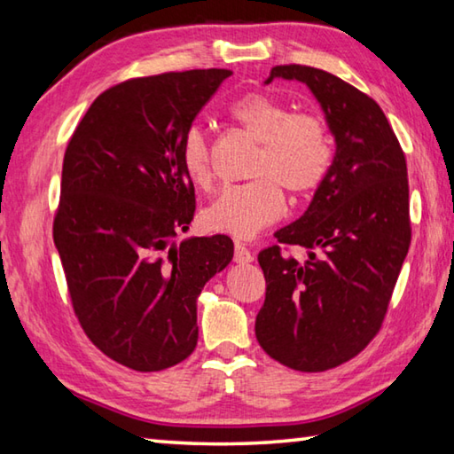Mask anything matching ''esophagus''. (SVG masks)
Listing matches in <instances>:
<instances>
[{"label": "esophagus", "instance_id": "esophagus-1", "mask_svg": "<svg viewBox=\"0 0 454 454\" xmlns=\"http://www.w3.org/2000/svg\"><path fill=\"white\" fill-rule=\"evenodd\" d=\"M234 260L238 264H248V262H252V260H254V254H252V252L246 248L242 242H236L234 244Z\"/></svg>", "mask_w": 454, "mask_h": 454}]
</instances>
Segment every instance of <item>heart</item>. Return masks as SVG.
<instances>
[{
    "label": "heart",
    "instance_id": "b5f03b06",
    "mask_svg": "<svg viewBox=\"0 0 454 454\" xmlns=\"http://www.w3.org/2000/svg\"><path fill=\"white\" fill-rule=\"evenodd\" d=\"M230 116L260 142L250 170L254 178L222 190L204 210V224L216 232L252 238L284 216L282 190L309 196L320 188L333 168V136L322 118L309 112L292 114L286 104L264 94L236 99ZM180 166L192 186L210 188V144L198 126L188 128L182 137Z\"/></svg>",
    "mask_w": 454,
    "mask_h": 454
}]
</instances>
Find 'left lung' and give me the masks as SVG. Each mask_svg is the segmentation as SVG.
<instances>
[{"label":"left lung","instance_id":"1","mask_svg":"<svg viewBox=\"0 0 454 454\" xmlns=\"http://www.w3.org/2000/svg\"><path fill=\"white\" fill-rule=\"evenodd\" d=\"M274 78L306 83L334 136L333 168L301 218L276 232L309 260L258 254L266 298L256 338L268 356L301 372L355 358L382 326L411 246L404 152L380 106L336 75L309 66H276Z\"/></svg>","mask_w":454,"mask_h":454}]
</instances>
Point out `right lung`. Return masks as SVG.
Here are the masks:
<instances>
[{"instance_id": "obj_1", "label": "right lung", "mask_w": 454, "mask_h": 454, "mask_svg": "<svg viewBox=\"0 0 454 454\" xmlns=\"http://www.w3.org/2000/svg\"><path fill=\"white\" fill-rule=\"evenodd\" d=\"M230 70L168 72L99 94L61 168L53 242L83 333L107 358L156 372L196 348V298L234 256L224 234L188 238L194 186L180 144Z\"/></svg>"}]
</instances>
